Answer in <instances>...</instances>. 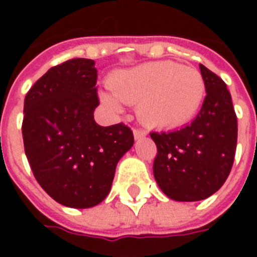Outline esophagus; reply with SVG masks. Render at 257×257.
I'll return each instance as SVG.
<instances>
[{"label": "esophagus", "mask_w": 257, "mask_h": 257, "mask_svg": "<svg viewBox=\"0 0 257 257\" xmlns=\"http://www.w3.org/2000/svg\"><path fill=\"white\" fill-rule=\"evenodd\" d=\"M134 136H135V139L143 138V136H146V131L142 128H134Z\"/></svg>", "instance_id": "34e87169"}]
</instances>
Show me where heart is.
<instances>
[{
    "mask_svg": "<svg viewBox=\"0 0 257 257\" xmlns=\"http://www.w3.org/2000/svg\"><path fill=\"white\" fill-rule=\"evenodd\" d=\"M103 100L115 111L139 103L140 118L151 126L171 128L187 122L198 111L205 93L197 68L173 62H151L122 70L110 79Z\"/></svg>",
    "mask_w": 257,
    "mask_h": 257,
    "instance_id": "1",
    "label": "heart"
}]
</instances>
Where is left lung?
Instances as JSON below:
<instances>
[{"mask_svg":"<svg viewBox=\"0 0 257 257\" xmlns=\"http://www.w3.org/2000/svg\"><path fill=\"white\" fill-rule=\"evenodd\" d=\"M199 70L206 96L195 119L150 134L157 146L154 178L175 201H201L216 193L230 175L237 149V115L227 85L202 64Z\"/></svg>","mask_w":257,"mask_h":257,"instance_id":"1","label":"left lung"}]
</instances>
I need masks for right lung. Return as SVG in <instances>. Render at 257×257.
I'll use <instances>...</instances> for the list:
<instances>
[{
  "label": "right lung",
  "mask_w": 257,
  "mask_h": 257,
  "mask_svg": "<svg viewBox=\"0 0 257 257\" xmlns=\"http://www.w3.org/2000/svg\"><path fill=\"white\" fill-rule=\"evenodd\" d=\"M97 71L90 59L49 68L27 92L22 134L34 178L70 208L100 204L111 189L119 158L134 146L125 123L97 125Z\"/></svg>",
  "instance_id": "add662e5"
}]
</instances>
